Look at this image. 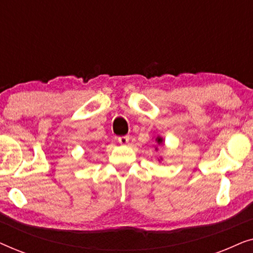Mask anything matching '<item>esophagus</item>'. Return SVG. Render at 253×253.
Listing matches in <instances>:
<instances>
[{
	"mask_svg": "<svg viewBox=\"0 0 253 253\" xmlns=\"http://www.w3.org/2000/svg\"><path fill=\"white\" fill-rule=\"evenodd\" d=\"M129 139H130L129 136H122V137L117 138V141H119L121 145H126L127 143H129Z\"/></svg>",
	"mask_w": 253,
	"mask_h": 253,
	"instance_id": "1",
	"label": "esophagus"
}]
</instances>
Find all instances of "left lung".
Instances as JSON below:
<instances>
[{"mask_svg": "<svg viewBox=\"0 0 253 253\" xmlns=\"http://www.w3.org/2000/svg\"><path fill=\"white\" fill-rule=\"evenodd\" d=\"M155 141H157V143H158L159 145H161V144H162V141H164V139H162L161 137H158L157 139H155Z\"/></svg>", "mask_w": 253, "mask_h": 253, "instance_id": "1", "label": "left lung"}]
</instances>
